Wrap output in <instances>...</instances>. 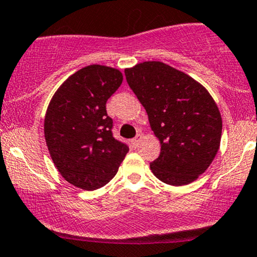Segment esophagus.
Instances as JSON below:
<instances>
[{
	"instance_id": "1",
	"label": "esophagus",
	"mask_w": 257,
	"mask_h": 257,
	"mask_svg": "<svg viewBox=\"0 0 257 257\" xmlns=\"http://www.w3.org/2000/svg\"><path fill=\"white\" fill-rule=\"evenodd\" d=\"M142 138H143V136H142L141 133H139V134H137V137H136V138H134V139H132V144H133L134 147H137V145H138L139 143H141Z\"/></svg>"
}]
</instances>
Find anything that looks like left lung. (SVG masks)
Here are the masks:
<instances>
[{"label":"left lung","instance_id":"8db88e82","mask_svg":"<svg viewBox=\"0 0 257 257\" xmlns=\"http://www.w3.org/2000/svg\"><path fill=\"white\" fill-rule=\"evenodd\" d=\"M124 73L162 145L150 163L153 174L169 185L193 183L219 150L222 120L216 103L200 83L163 62H143Z\"/></svg>","mask_w":257,"mask_h":257}]
</instances>
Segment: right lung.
Here are the masks:
<instances>
[{"label": "right lung", "mask_w": 257, "mask_h": 257, "mask_svg": "<svg viewBox=\"0 0 257 257\" xmlns=\"http://www.w3.org/2000/svg\"><path fill=\"white\" fill-rule=\"evenodd\" d=\"M123 74L92 64L68 77L57 89L45 116V138L61 175L83 190L109 183L129 152L113 137L107 100L120 87Z\"/></svg>", "instance_id": "right-lung-1"}]
</instances>
